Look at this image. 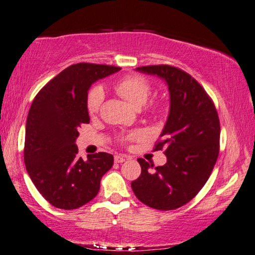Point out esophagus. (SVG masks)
<instances>
[{
	"instance_id": "34e87169",
	"label": "esophagus",
	"mask_w": 255,
	"mask_h": 255,
	"mask_svg": "<svg viewBox=\"0 0 255 255\" xmlns=\"http://www.w3.org/2000/svg\"><path fill=\"white\" fill-rule=\"evenodd\" d=\"M114 160H116V163H124L126 158H125V156L123 155H117L114 156Z\"/></svg>"
}]
</instances>
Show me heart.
<instances>
[{"mask_svg":"<svg viewBox=\"0 0 255 255\" xmlns=\"http://www.w3.org/2000/svg\"><path fill=\"white\" fill-rule=\"evenodd\" d=\"M113 88L118 95L126 99L134 107H141L144 105L150 95V90H151L149 82L144 77L137 76V75L120 78L114 83ZM104 97H105V92H104L102 87H95L91 89L87 99L89 113L95 114L98 112L104 102ZM143 136H144V131L135 130L125 136V139L132 141V139L141 138Z\"/></svg>","mask_w":255,"mask_h":255,"instance_id":"obj_1","label":"heart"}]
</instances>
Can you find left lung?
Listing matches in <instances>:
<instances>
[{"instance_id": "obj_1", "label": "left lung", "mask_w": 255, "mask_h": 255, "mask_svg": "<svg viewBox=\"0 0 255 255\" xmlns=\"http://www.w3.org/2000/svg\"><path fill=\"white\" fill-rule=\"evenodd\" d=\"M167 85L170 109L155 150L164 149L166 163L139 158L141 175L131 189L141 202L158 210H173L189 202L206 184L220 149V120L203 88L185 71L166 66L136 68Z\"/></svg>"}]
</instances>
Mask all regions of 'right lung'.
<instances>
[{"label":"right lung","instance_id":"right-lung-1","mask_svg":"<svg viewBox=\"0 0 255 255\" xmlns=\"http://www.w3.org/2000/svg\"><path fill=\"white\" fill-rule=\"evenodd\" d=\"M119 67L77 63L66 68L35 96L25 128L24 162L39 193L60 209H77L98 194L100 179L113 165L107 152L77 156L81 125L90 123L91 85Z\"/></svg>","mask_w":255,"mask_h":255}]
</instances>
